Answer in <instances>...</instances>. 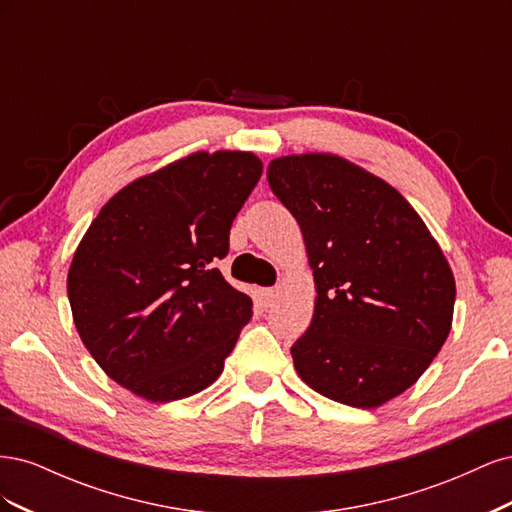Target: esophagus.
I'll list each match as a JSON object with an SVG mask.
<instances>
[{"mask_svg":"<svg viewBox=\"0 0 512 512\" xmlns=\"http://www.w3.org/2000/svg\"><path fill=\"white\" fill-rule=\"evenodd\" d=\"M277 299H280V290H277V288L262 290V301H265L267 307H273L277 303Z\"/></svg>","mask_w":512,"mask_h":512,"instance_id":"esophagus-1","label":"esophagus"}]
</instances>
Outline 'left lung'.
I'll return each mask as SVG.
<instances>
[{
  "label": "left lung",
  "mask_w": 512,
  "mask_h": 512,
  "mask_svg": "<svg viewBox=\"0 0 512 512\" xmlns=\"http://www.w3.org/2000/svg\"><path fill=\"white\" fill-rule=\"evenodd\" d=\"M267 179L301 226L318 292L290 348L297 374L339 404H386L451 333L455 277L438 241L393 185L331 153L277 158Z\"/></svg>",
  "instance_id": "left-lung-1"
}]
</instances>
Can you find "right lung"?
<instances>
[{
    "instance_id": "right-lung-1",
    "label": "right lung",
    "mask_w": 512,
    "mask_h": 512,
    "mask_svg": "<svg viewBox=\"0 0 512 512\" xmlns=\"http://www.w3.org/2000/svg\"><path fill=\"white\" fill-rule=\"evenodd\" d=\"M262 175L247 151H198L119 190L68 271L76 331L108 378L149 401L218 380L252 299L215 269Z\"/></svg>"
}]
</instances>
